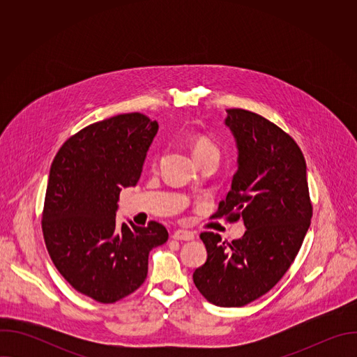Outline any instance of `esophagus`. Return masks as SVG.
Masks as SVG:
<instances>
[{"instance_id": "34e87169", "label": "esophagus", "mask_w": 357, "mask_h": 357, "mask_svg": "<svg viewBox=\"0 0 357 357\" xmlns=\"http://www.w3.org/2000/svg\"><path fill=\"white\" fill-rule=\"evenodd\" d=\"M172 238H174V240H178V241H179V240H181V241H189V240H193V238H195V234H193L192 231L179 229V230L174 231Z\"/></svg>"}]
</instances>
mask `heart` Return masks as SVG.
I'll use <instances>...</instances> for the list:
<instances>
[{"label": "heart", "mask_w": 357, "mask_h": 357, "mask_svg": "<svg viewBox=\"0 0 357 357\" xmlns=\"http://www.w3.org/2000/svg\"><path fill=\"white\" fill-rule=\"evenodd\" d=\"M192 152L196 161H200L203 158H211V157L219 160V155H220L219 146L215 144V141H212L209 137H205V135H197L193 138Z\"/></svg>", "instance_id": "heart-1"}]
</instances>
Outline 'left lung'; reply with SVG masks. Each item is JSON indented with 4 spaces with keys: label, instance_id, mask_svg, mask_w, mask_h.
I'll list each match as a JSON object with an SVG mask.
<instances>
[{
    "label": "left lung",
    "instance_id": "left-lung-1",
    "mask_svg": "<svg viewBox=\"0 0 357 357\" xmlns=\"http://www.w3.org/2000/svg\"><path fill=\"white\" fill-rule=\"evenodd\" d=\"M226 113L238 152L237 172L213 216L243 219L247 230L231 244L216 233H202L208 260L195 270L193 282L209 302L236 308L268 292L288 271L310 229L312 205L307 164L292 137L256 113Z\"/></svg>",
    "mask_w": 357,
    "mask_h": 357
}]
</instances>
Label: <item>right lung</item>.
<instances>
[{
	"mask_svg": "<svg viewBox=\"0 0 357 357\" xmlns=\"http://www.w3.org/2000/svg\"><path fill=\"white\" fill-rule=\"evenodd\" d=\"M158 123L119 114L72 135L50 167L42 231L50 259L79 292L113 303L142 285L149 251L168 240L157 222L116 223L121 188L135 186Z\"/></svg>",
	"mask_w": 357,
	"mask_h": 357,
	"instance_id": "obj_1",
	"label": "right lung"
}]
</instances>
